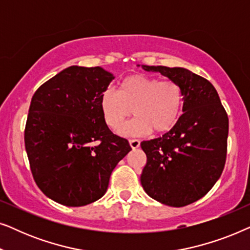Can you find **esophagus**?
<instances>
[{
    "label": "esophagus",
    "instance_id": "34e87169",
    "mask_svg": "<svg viewBox=\"0 0 250 250\" xmlns=\"http://www.w3.org/2000/svg\"><path fill=\"white\" fill-rule=\"evenodd\" d=\"M140 140H138V139H132V140H129V146H132V149H138L139 146H140Z\"/></svg>",
    "mask_w": 250,
    "mask_h": 250
}]
</instances>
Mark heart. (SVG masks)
Returning <instances> with one entry per match:
<instances>
[{
	"instance_id": "obj_1",
	"label": "heart",
	"mask_w": 250,
	"mask_h": 250,
	"mask_svg": "<svg viewBox=\"0 0 250 250\" xmlns=\"http://www.w3.org/2000/svg\"><path fill=\"white\" fill-rule=\"evenodd\" d=\"M100 110L109 127L117 131L131 116L135 117L121 129L126 136L158 134L172 129L183 108V91L176 82L160 81L148 75H129L119 82L117 92L107 88L100 95Z\"/></svg>"
}]
</instances>
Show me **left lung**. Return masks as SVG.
I'll list each match as a JSON object with an SVG mask.
<instances>
[{
    "label": "left lung",
    "mask_w": 250,
    "mask_h": 250,
    "mask_svg": "<svg viewBox=\"0 0 250 250\" xmlns=\"http://www.w3.org/2000/svg\"><path fill=\"white\" fill-rule=\"evenodd\" d=\"M176 82L183 91L184 111L160 138L141 142L146 164L143 189L167 206L183 207L203 198L224 169L229 118L217 91L206 78L186 68L143 66Z\"/></svg>",
    "instance_id": "1"
}]
</instances>
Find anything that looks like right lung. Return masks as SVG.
Segmentation results:
<instances>
[{
    "mask_svg": "<svg viewBox=\"0 0 250 250\" xmlns=\"http://www.w3.org/2000/svg\"><path fill=\"white\" fill-rule=\"evenodd\" d=\"M101 67L71 66L34 93L25 146L37 187L68 207L94 203L132 148L104 121L100 95L114 80Z\"/></svg>",
    "mask_w": 250,
    "mask_h": 250,
    "instance_id": "1",
    "label": "right lung"
}]
</instances>
